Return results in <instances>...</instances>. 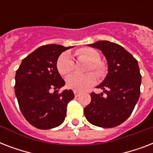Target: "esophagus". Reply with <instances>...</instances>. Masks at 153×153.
Instances as JSON below:
<instances>
[{"label": "esophagus", "mask_w": 153, "mask_h": 153, "mask_svg": "<svg viewBox=\"0 0 153 153\" xmlns=\"http://www.w3.org/2000/svg\"><path fill=\"white\" fill-rule=\"evenodd\" d=\"M74 96H75V97H79V95H80V93H79V92H78V91H74Z\"/></svg>", "instance_id": "esophagus-1"}]
</instances>
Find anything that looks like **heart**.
Instances as JSON below:
<instances>
[{
  "instance_id": "1",
  "label": "heart",
  "mask_w": 153,
  "mask_h": 153,
  "mask_svg": "<svg viewBox=\"0 0 153 153\" xmlns=\"http://www.w3.org/2000/svg\"><path fill=\"white\" fill-rule=\"evenodd\" d=\"M75 54L81 59L90 62L88 71H94L98 77L104 76L106 72L105 65L100 61V54L91 48H82L75 51ZM57 70L62 76H67L73 71L74 62L69 53H62L57 60ZM96 82V76L94 73L86 74H74L67 79V88L75 91H85L92 86Z\"/></svg>"
}]
</instances>
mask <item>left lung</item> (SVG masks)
Wrapping results in <instances>:
<instances>
[{"instance_id": "obj_1", "label": "left lung", "mask_w": 153, "mask_h": 153, "mask_svg": "<svg viewBox=\"0 0 153 153\" xmlns=\"http://www.w3.org/2000/svg\"><path fill=\"white\" fill-rule=\"evenodd\" d=\"M89 46L101 50L105 56L108 74L97 86L104 93L91 94V102L84 108V115L94 126L113 128L130 116L140 97L141 75L137 60L115 43L103 40Z\"/></svg>"}]
</instances>
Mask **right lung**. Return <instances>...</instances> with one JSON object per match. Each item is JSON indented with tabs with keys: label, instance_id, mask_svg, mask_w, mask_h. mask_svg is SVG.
Returning a JSON list of instances; mask_svg holds the SVG:
<instances>
[{
	"label": "right lung",
	"instance_id": "add662e5",
	"mask_svg": "<svg viewBox=\"0 0 153 153\" xmlns=\"http://www.w3.org/2000/svg\"><path fill=\"white\" fill-rule=\"evenodd\" d=\"M69 48L59 44L39 47L22 60L16 71L18 104L23 116L36 128L50 129L60 126L67 115V104L74 98L71 90L58 93L65 82L56 63L61 53Z\"/></svg>",
	"mask_w": 153,
	"mask_h": 153
}]
</instances>
